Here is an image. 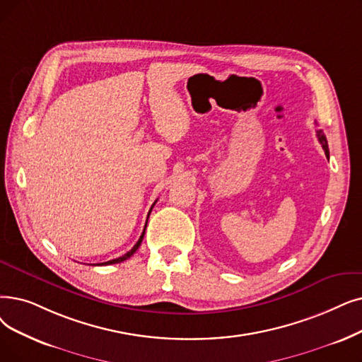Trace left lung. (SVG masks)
Instances as JSON below:
<instances>
[{"instance_id": "1", "label": "left lung", "mask_w": 362, "mask_h": 362, "mask_svg": "<svg viewBox=\"0 0 362 362\" xmlns=\"http://www.w3.org/2000/svg\"><path fill=\"white\" fill-rule=\"evenodd\" d=\"M317 136H318V140H320V144L322 145V149H324L325 155L328 156V155H329V152H328V145H327V139H325L324 133H322L321 130H318V132H317Z\"/></svg>"}]
</instances>
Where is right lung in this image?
I'll use <instances>...</instances> for the list:
<instances>
[{
	"mask_svg": "<svg viewBox=\"0 0 362 362\" xmlns=\"http://www.w3.org/2000/svg\"><path fill=\"white\" fill-rule=\"evenodd\" d=\"M156 202V201H155ZM155 206V204H153ZM152 206V207H153ZM152 210V209H151ZM151 210H149V214H151ZM149 214H148V217H149ZM146 223H148V220H146ZM145 229H146V225H145ZM145 229H144V232H142V235H140V238H139V241L134 244V247L129 251V253H125L124 256H121V257H118V259H114V260H109V262H103V263H100V264H114V263H119V262H124V260H127L129 257H132L136 251H137V248L140 247V244H142V241H144V237H145Z\"/></svg>",
	"mask_w": 362,
	"mask_h": 362,
	"instance_id": "obj_1",
	"label": "right lung"
}]
</instances>
